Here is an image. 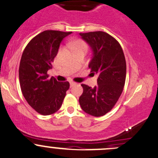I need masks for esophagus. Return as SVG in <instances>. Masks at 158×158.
Returning a JSON list of instances; mask_svg holds the SVG:
<instances>
[{
    "mask_svg": "<svg viewBox=\"0 0 158 158\" xmlns=\"http://www.w3.org/2000/svg\"><path fill=\"white\" fill-rule=\"evenodd\" d=\"M76 85V83L75 82H70V87H73V86H74Z\"/></svg>",
    "mask_w": 158,
    "mask_h": 158,
    "instance_id": "esophagus-1",
    "label": "esophagus"
}]
</instances>
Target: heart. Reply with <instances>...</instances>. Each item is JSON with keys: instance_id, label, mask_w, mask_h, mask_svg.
<instances>
[{"instance_id": "1", "label": "heart", "mask_w": 158, "mask_h": 158, "mask_svg": "<svg viewBox=\"0 0 158 158\" xmlns=\"http://www.w3.org/2000/svg\"><path fill=\"white\" fill-rule=\"evenodd\" d=\"M70 47L73 50L77 49V48H87V45L84 41L81 40H77L73 41V42L71 43Z\"/></svg>"}]
</instances>
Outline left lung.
Returning <instances> with one entry per match:
<instances>
[{
	"label": "left lung",
	"instance_id": "8db88e82",
	"mask_svg": "<svg viewBox=\"0 0 158 158\" xmlns=\"http://www.w3.org/2000/svg\"><path fill=\"white\" fill-rule=\"evenodd\" d=\"M91 48L92 58L88 67L98 75L94 88L82 84L81 108L89 115L100 117L113 108L123 91L126 79V60L119 43L103 31L80 33Z\"/></svg>",
	"mask_w": 158,
	"mask_h": 158
}]
</instances>
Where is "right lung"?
Masks as SVG:
<instances>
[{"label": "right lung", "instance_id": "add662e5", "mask_svg": "<svg viewBox=\"0 0 158 158\" xmlns=\"http://www.w3.org/2000/svg\"><path fill=\"white\" fill-rule=\"evenodd\" d=\"M72 32L44 31L27 45L20 60V87L27 103L43 115L55 113L60 109L70 88L68 82L49 79L47 71L58 54L60 44Z\"/></svg>", "mask_w": 158, "mask_h": 158}]
</instances>
